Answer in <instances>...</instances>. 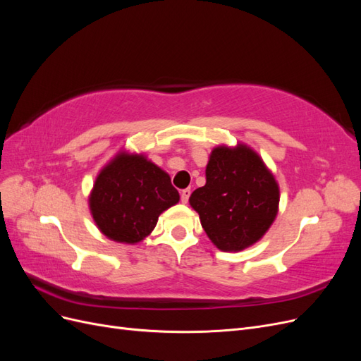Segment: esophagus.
<instances>
[{"label":"esophagus","instance_id":"obj_1","mask_svg":"<svg viewBox=\"0 0 361 361\" xmlns=\"http://www.w3.org/2000/svg\"><path fill=\"white\" fill-rule=\"evenodd\" d=\"M190 195H191V190H190V188L182 190V191H180V200H182V203H188Z\"/></svg>","mask_w":361,"mask_h":361}]
</instances>
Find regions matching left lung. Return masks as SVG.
Segmentation results:
<instances>
[{
  "label": "left lung",
  "instance_id": "left-lung-1",
  "mask_svg": "<svg viewBox=\"0 0 361 361\" xmlns=\"http://www.w3.org/2000/svg\"><path fill=\"white\" fill-rule=\"evenodd\" d=\"M279 202L274 176L245 145L215 147L204 187L190 197L206 235L223 251H241L257 243L274 221Z\"/></svg>",
  "mask_w": 361,
  "mask_h": 361
}]
</instances>
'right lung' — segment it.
I'll list each match as a JSON object with an SVG mask.
<instances>
[{
  "label": "right lung",
  "instance_id": "right-lung-1",
  "mask_svg": "<svg viewBox=\"0 0 361 361\" xmlns=\"http://www.w3.org/2000/svg\"><path fill=\"white\" fill-rule=\"evenodd\" d=\"M179 202L169 174L145 155L120 152L97 174L89 197L97 228L111 241L137 244Z\"/></svg>",
  "mask_w": 361,
  "mask_h": 361
}]
</instances>
